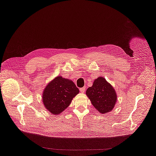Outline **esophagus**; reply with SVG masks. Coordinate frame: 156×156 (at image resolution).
<instances>
[{"label":"esophagus","mask_w":156,"mask_h":156,"mask_svg":"<svg viewBox=\"0 0 156 156\" xmlns=\"http://www.w3.org/2000/svg\"><path fill=\"white\" fill-rule=\"evenodd\" d=\"M80 92H81L84 93V91L86 90V87H83L80 88Z\"/></svg>","instance_id":"esophagus-1"}]
</instances>
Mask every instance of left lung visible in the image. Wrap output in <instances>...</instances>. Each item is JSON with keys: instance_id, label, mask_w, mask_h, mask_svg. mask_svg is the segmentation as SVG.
Wrapping results in <instances>:
<instances>
[{"instance_id": "obj_1", "label": "left lung", "mask_w": 156, "mask_h": 156, "mask_svg": "<svg viewBox=\"0 0 156 156\" xmlns=\"http://www.w3.org/2000/svg\"><path fill=\"white\" fill-rule=\"evenodd\" d=\"M86 94L94 108L101 114L111 112L117 101V95L113 87L101 76L94 80L92 86L87 88Z\"/></svg>"}]
</instances>
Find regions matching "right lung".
Returning <instances> with one entry per match:
<instances>
[{"mask_svg": "<svg viewBox=\"0 0 156 156\" xmlns=\"http://www.w3.org/2000/svg\"><path fill=\"white\" fill-rule=\"evenodd\" d=\"M78 93V88L72 80L57 76L44 88L43 103L51 113L57 115L70 105L73 98Z\"/></svg>", "mask_w": 156, "mask_h": 156, "instance_id": "1", "label": "right lung"}]
</instances>
